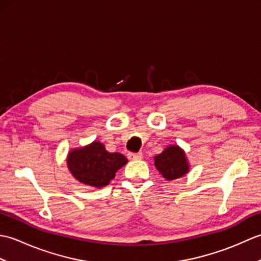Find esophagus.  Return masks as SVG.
Returning <instances> with one entry per match:
<instances>
[{"label":"esophagus","mask_w":261,"mask_h":261,"mask_svg":"<svg viewBox=\"0 0 261 261\" xmlns=\"http://www.w3.org/2000/svg\"><path fill=\"white\" fill-rule=\"evenodd\" d=\"M127 158H129L130 160H139L142 158V153L141 152H138V153L129 152L127 153Z\"/></svg>","instance_id":"34e87169"}]
</instances>
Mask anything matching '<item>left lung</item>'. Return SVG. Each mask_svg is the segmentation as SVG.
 I'll use <instances>...</instances> for the list:
<instances>
[{"mask_svg": "<svg viewBox=\"0 0 261 261\" xmlns=\"http://www.w3.org/2000/svg\"><path fill=\"white\" fill-rule=\"evenodd\" d=\"M154 166L167 180L177 179L188 173V165L186 154L178 146H169L154 157Z\"/></svg>", "mask_w": 261, "mask_h": 261, "instance_id": "left-lung-1", "label": "left lung"}]
</instances>
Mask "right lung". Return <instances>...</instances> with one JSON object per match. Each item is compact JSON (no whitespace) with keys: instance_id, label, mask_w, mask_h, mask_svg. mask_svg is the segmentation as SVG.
<instances>
[{"instance_id":"1","label":"right lung","mask_w":261,"mask_h":261,"mask_svg":"<svg viewBox=\"0 0 261 261\" xmlns=\"http://www.w3.org/2000/svg\"><path fill=\"white\" fill-rule=\"evenodd\" d=\"M127 163L122 153L109 152L103 143L94 141L68 152L67 166L75 179L92 187H104Z\"/></svg>"}]
</instances>
